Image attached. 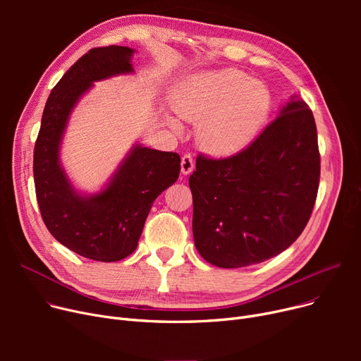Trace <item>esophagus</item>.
<instances>
[{
  "instance_id": "34e87169",
  "label": "esophagus",
  "mask_w": 361,
  "mask_h": 361,
  "mask_svg": "<svg viewBox=\"0 0 361 361\" xmlns=\"http://www.w3.org/2000/svg\"><path fill=\"white\" fill-rule=\"evenodd\" d=\"M195 169V161L190 155H184L181 158V174L183 176H190Z\"/></svg>"
}]
</instances>
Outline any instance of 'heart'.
<instances>
[{"label":"heart","instance_id":"obj_1","mask_svg":"<svg viewBox=\"0 0 361 361\" xmlns=\"http://www.w3.org/2000/svg\"><path fill=\"white\" fill-rule=\"evenodd\" d=\"M173 104L183 118L200 123L197 139L206 152L230 157L259 136L269 118L272 98L267 86L244 71L222 68L185 80ZM173 127L178 124L173 121Z\"/></svg>","mask_w":361,"mask_h":361}]
</instances>
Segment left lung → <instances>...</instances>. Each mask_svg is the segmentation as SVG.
I'll list each match as a JSON object with an SVG mask.
<instances>
[{
	"instance_id": "left-lung-1",
	"label": "left lung",
	"mask_w": 361,
	"mask_h": 361,
	"mask_svg": "<svg viewBox=\"0 0 361 361\" xmlns=\"http://www.w3.org/2000/svg\"><path fill=\"white\" fill-rule=\"evenodd\" d=\"M320 176L317 133L298 94L235 157H197L188 178L193 237L218 268H243L275 257L305 230Z\"/></svg>"
}]
</instances>
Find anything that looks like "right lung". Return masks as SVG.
I'll return each instance as SVG.
<instances>
[{
    "label": "right lung",
    "instance_id": "obj_1",
    "mask_svg": "<svg viewBox=\"0 0 361 361\" xmlns=\"http://www.w3.org/2000/svg\"><path fill=\"white\" fill-rule=\"evenodd\" d=\"M136 51L112 45L94 48L74 63L51 90L33 154L37 204L48 231L71 252L99 262H117L136 250L155 199L180 174L174 152L135 143L106 183L94 193L79 190L61 162V146L73 109L94 86L135 74Z\"/></svg>",
    "mask_w": 361,
    "mask_h": 361
}]
</instances>
